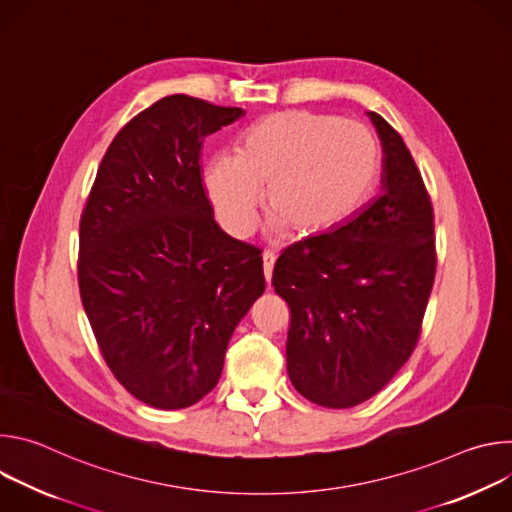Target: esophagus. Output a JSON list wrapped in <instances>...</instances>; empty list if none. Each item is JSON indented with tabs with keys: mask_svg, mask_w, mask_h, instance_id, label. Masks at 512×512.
<instances>
[{
	"mask_svg": "<svg viewBox=\"0 0 512 512\" xmlns=\"http://www.w3.org/2000/svg\"><path fill=\"white\" fill-rule=\"evenodd\" d=\"M273 265H275V255L271 251L263 253V273L267 283H271V275H273Z\"/></svg>",
	"mask_w": 512,
	"mask_h": 512,
	"instance_id": "34e87169",
	"label": "esophagus"
}]
</instances>
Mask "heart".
I'll list each match as a JSON object with an SVG mask.
<instances>
[{"label": "heart", "mask_w": 512, "mask_h": 512, "mask_svg": "<svg viewBox=\"0 0 512 512\" xmlns=\"http://www.w3.org/2000/svg\"><path fill=\"white\" fill-rule=\"evenodd\" d=\"M379 174V143L362 123L283 111L253 125L239 154L212 156L202 184L218 223L237 239L253 233L265 186L271 227L316 237L354 218L371 200Z\"/></svg>", "instance_id": "b5f03b06"}]
</instances>
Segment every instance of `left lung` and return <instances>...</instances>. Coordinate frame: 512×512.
I'll list each match as a JSON object with an SVG mask.
<instances>
[{
  "instance_id": "obj_1",
  "label": "left lung",
  "mask_w": 512,
  "mask_h": 512,
  "mask_svg": "<svg viewBox=\"0 0 512 512\" xmlns=\"http://www.w3.org/2000/svg\"><path fill=\"white\" fill-rule=\"evenodd\" d=\"M383 145L381 194L340 229L283 249L273 287L291 312L287 375L330 409L377 395L411 356L435 277L433 208L403 137Z\"/></svg>"
}]
</instances>
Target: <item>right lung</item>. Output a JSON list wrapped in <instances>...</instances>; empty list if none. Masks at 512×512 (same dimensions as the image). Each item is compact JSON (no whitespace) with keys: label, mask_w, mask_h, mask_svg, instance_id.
<instances>
[{"label":"right lung","mask_w":512,"mask_h":512,"mask_svg":"<svg viewBox=\"0 0 512 512\" xmlns=\"http://www.w3.org/2000/svg\"><path fill=\"white\" fill-rule=\"evenodd\" d=\"M245 111L170 95L111 141L81 216L79 287L115 379L156 409L210 393L229 340L265 291L261 251L214 221L206 135Z\"/></svg>","instance_id":"1"}]
</instances>
